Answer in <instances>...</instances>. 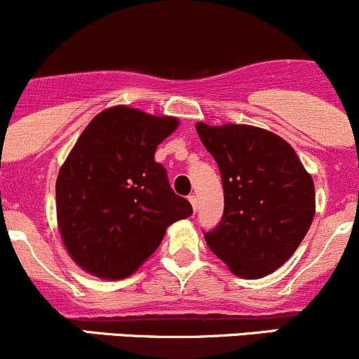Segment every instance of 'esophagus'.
I'll return each mask as SVG.
<instances>
[{
    "label": "esophagus",
    "mask_w": 359,
    "mask_h": 359,
    "mask_svg": "<svg viewBox=\"0 0 359 359\" xmlns=\"http://www.w3.org/2000/svg\"><path fill=\"white\" fill-rule=\"evenodd\" d=\"M187 199H189V203L192 205V210H194V213H196V210H198V198H196L194 194H191Z\"/></svg>",
    "instance_id": "esophagus-1"
}]
</instances>
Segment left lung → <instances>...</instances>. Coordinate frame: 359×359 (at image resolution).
Here are the masks:
<instances>
[{
    "mask_svg": "<svg viewBox=\"0 0 359 359\" xmlns=\"http://www.w3.org/2000/svg\"><path fill=\"white\" fill-rule=\"evenodd\" d=\"M220 168L224 217L206 244L233 275L262 278L280 269L315 217V184L296 151L273 132L244 123H196Z\"/></svg>",
    "mask_w": 359,
    "mask_h": 359,
    "instance_id": "obj_1",
    "label": "left lung"
}]
</instances>
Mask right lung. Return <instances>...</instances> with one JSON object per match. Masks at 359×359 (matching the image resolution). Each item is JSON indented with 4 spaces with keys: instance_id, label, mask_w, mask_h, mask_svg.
<instances>
[{
    "instance_id": "1",
    "label": "right lung",
    "mask_w": 359,
    "mask_h": 359,
    "mask_svg": "<svg viewBox=\"0 0 359 359\" xmlns=\"http://www.w3.org/2000/svg\"><path fill=\"white\" fill-rule=\"evenodd\" d=\"M177 127L175 116L118 104L97 113L77 139L56 179V218L63 246L84 271L129 277L173 222L192 215L154 161Z\"/></svg>"
}]
</instances>
